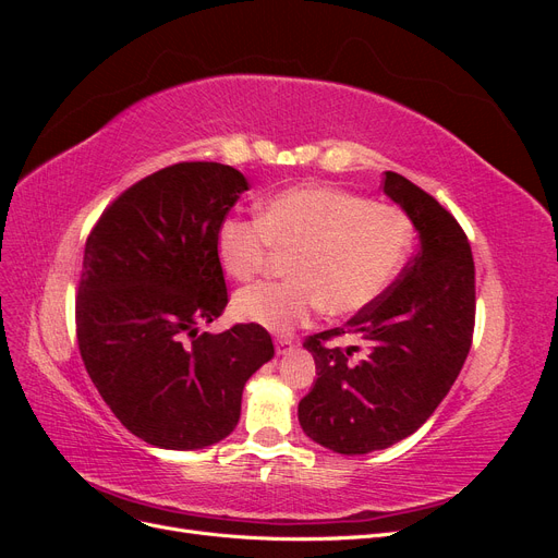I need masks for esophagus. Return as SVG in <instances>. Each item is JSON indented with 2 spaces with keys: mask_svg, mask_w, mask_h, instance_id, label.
<instances>
[{
  "mask_svg": "<svg viewBox=\"0 0 558 558\" xmlns=\"http://www.w3.org/2000/svg\"><path fill=\"white\" fill-rule=\"evenodd\" d=\"M275 344H277V353L281 356V353H289L293 347H295V342H293V337H286V335H281V337H277L275 340Z\"/></svg>",
  "mask_w": 558,
  "mask_h": 558,
  "instance_id": "34e87169",
  "label": "esophagus"
}]
</instances>
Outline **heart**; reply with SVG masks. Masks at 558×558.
Masks as SVG:
<instances>
[{
	"mask_svg": "<svg viewBox=\"0 0 558 558\" xmlns=\"http://www.w3.org/2000/svg\"><path fill=\"white\" fill-rule=\"evenodd\" d=\"M412 244V223L396 205L324 183L293 185L260 207V218H228L216 251L226 272L248 281L272 248L293 251L286 281L240 291L234 312L286 332L324 307L332 316L365 310L384 293Z\"/></svg>",
	"mask_w": 558,
	"mask_h": 558,
	"instance_id": "heart-1",
	"label": "heart"
}]
</instances>
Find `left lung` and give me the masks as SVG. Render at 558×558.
<instances>
[{
	"instance_id": "1",
	"label": "left lung",
	"mask_w": 558,
	"mask_h": 558,
	"mask_svg": "<svg viewBox=\"0 0 558 558\" xmlns=\"http://www.w3.org/2000/svg\"><path fill=\"white\" fill-rule=\"evenodd\" d=\"M384 193L412 218L418 251L344 328L305 340L318 377L298 404L300 426L347 456L386 449L424 426L459 377L475 330V260L459 221L396 172H384ZM342 333H356L366 351L327 344Z\"/></svg>"
}]
</instances>
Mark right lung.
Instances as JSON below:
<instances>
[{"mask_svg": "<svg viewBox=\"0 0 558 558\" xmlns=\"http://www.w3.org/2000/svg\"><path fill=\"white\" fill-rule=\"evenodd\" d=\"M242 172L177 162L132 183L93 226L76 293V337L99 396L144 442L202 449L238 426L248 377L275 356L269 332H197L228 305L216 238Z\"/></svg>", "mask_w": 558, "mask_h": 558, "instance_id": "obj_1", "label": "right lung"}]
</instances>
